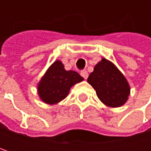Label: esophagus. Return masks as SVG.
<instances>
[{
  "mask_svg": "<svg viewBox=\"0 0 151 151\" xmlns=\"http://www.w3.org/2000/svg\"><path fill=\"white\" fill-rule=\"evenodd\" d=\"M80 75L82 76L85 79H86L87 77H88V73H87V72H86V70H82V71L80 72Z\"/></svg>",
  "mask_w": 151,
  "mask_h": 151,
  "instance_id": "esophagus-1",
  "label": "esophagus"
}]
</instances>
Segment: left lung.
<instances>
[{"label": "left lung", "mask_w": 151, "mask_h": 151, "mask_svg": "<svg viewBox=\"0 0 151 151\" xmlns=\"http://www.w3.org/2000/svg\"><path fill=\"white\" fill-rule=\"evenodd\" d=\"M87 82L96 91L100 101L109 107L123 106L130 94L129 84L111 61L102 58L90 73Z\"/></svg>", "instance_id": "8db88e82"}]
</instances>
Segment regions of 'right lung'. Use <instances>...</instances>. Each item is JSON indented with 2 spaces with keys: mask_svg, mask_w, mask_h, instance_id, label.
I'll return each mask as SVG.
<instances>
[{
  "mask_svg": "<svg viewBox=\"0 0 151 151\" xmlns=\"http://www.w3.org/2000/svg\"><path fill=\"white\" fill-rule=\"evenodd\" d=\"M84 78L75 71H66L60 60H56L37 84V93L42 101L58 104L67 97L70 89Z\"/></svg>",
  "mask_w": 151,
  "mask_h": 151,
  "instance_id": "add662e5",
  "label": "right lung"
}]
</instances>
